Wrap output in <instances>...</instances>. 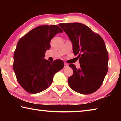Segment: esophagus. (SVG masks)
I'll return each instance as SVG.
<instances>
[{
	"label": "esophagus",
	"instance_id": "34e87169",
	"mask_svg": "<svg viewBox=\"0 0 121 121\" xmlns=\"http://www.w3.org/2000/svg\"><path fill=\"white\" fill-rule=\"evenodd\" d=\"M68 67V64H67V63H64V68H67V67Z\"/></svg>",
	"mask_w": 121,
	"mask_h": 121
}]
</instances>
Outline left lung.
Here are the masks:
<instances>
[{"label":"left lung","instance_id":"8db88e82","mask_svg":"<svg viewBox=\"0 0 121 121\" xmlns=\"http://www.w3.org/2000/svg\"><path fill=\"white\" fill-rule=\"evenodd\" d=\"M59 26L67 34L73 53L78 54L79 58V68L73 64L69 65L73 73L68 78L69 86L83 95L95 92L101 86L108 71V53L103 39L82 23H60Z\"/></svg>","mask_w":121,"mask_h":121}]
</instances>
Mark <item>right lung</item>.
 I'll use <instances>...</instances> for the list:
<instances>
[{
	"label": "right lung",
	"mask_w": 121,
	"mask_h": 121,
	"mask_svg": "<svg viewBox=\"0 0 121 121\" xmlns=\"http://www.w3.org/2000/svg\"><path fill=\"white\" fill-rule=\"evenodd\" d=\"M63 31L56 25L40 26L19 40L14 53L13 69L20 85L29 93H37L50 86L55 73L61 70V60L51 62L45 57L51 40Z\"/></svg>",
	"instance_id": "obj_1"
}]
</instances>
